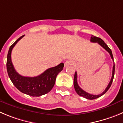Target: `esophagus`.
<instances>
[{"mask_svg": "<svg viewBox=\"0 0 123 123\" xmlns=\"http://www.w3.org/2000/svg\"><path fill=\"white\" fill-rule=\"evenodd\" d=\"M73 64V62L71 60H68L67 61L65 62V64H64V65H65V67H67L68 65H72Z\"/></svg>", "mask_w": 123, "mask_h": 123, "instance_id": "esophagus-1", "label": "esophagus"}]
</instances>
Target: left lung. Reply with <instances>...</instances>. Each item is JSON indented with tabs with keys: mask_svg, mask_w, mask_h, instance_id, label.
Here are the masks:
<instances>
[{
	"mask_svg": "<svg viewBox=\"0 0 123 123\" xmlns=\"http://www.w3.org/2000/svg\"><path fill=\"white\" fill-rule=\"evenodd\" d=\"M90 41H91L92 42H97L98 44H99L102 47L104 48L107 51H108V53L110 54V55H111V58H112L113 62H114L112 50L110 49V48L107 45V44L104 42L103 40H102L101 39L99 38V37H96V36H94L92 35L91 36V38H90ZM114 74H115V64L113 63V70H112V78H111V81H110V82L109 83L108 86H107L106 89L104 90V91L102 93L99 94V95H92V94H90L89 93L86 92H85L84 90H82L81 88H80V87L78 86V82H77V72H76L75 73H74V89H75L76 92L80 96H82V97H84V98L88 99H96V98H99V97L101 96L102 95L105 94V93L107 92V91L109 89V88L111 87L112 82H113V77H114Z\"/></svg>",
	"mask_w": 123,
	"mask_h": 123,
	"instance_id": "8db88e82",
	"label": "left lung"
}]
</instances>
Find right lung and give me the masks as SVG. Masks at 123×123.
<instances>
[{"mask_svg": "<svg viewBox=\"0 0 123 123\" xmlns=\"http://www.w3.org/2000/svg\"><path fill=\"white\" fill-rule=\"evenodd\" d=\"M25 35L22 36L10 46L7 55L6 69L9 78L19 91L32 96H40L49 93L53 87L58 73L63 69L64 64L61 63L56 67L46 70L35 77H27L19 74L14 69L11 61V51L15 45Z\"/></svg>", "mask_w": 123, "mask_h": 123, "instance_id": "1", "label": "right lung"}]
</instances>
